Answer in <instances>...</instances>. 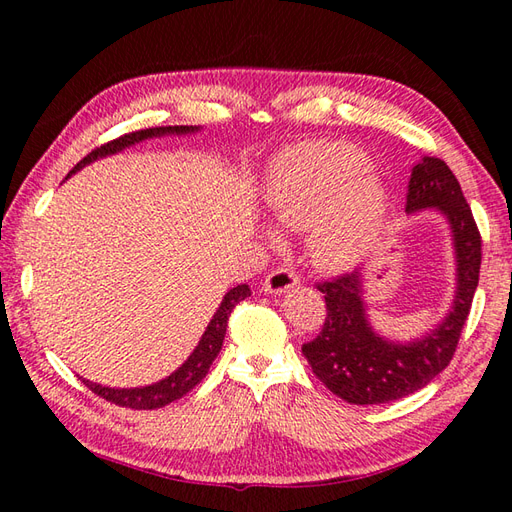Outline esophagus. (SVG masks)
<instances>
[{"label":"esophagus","mask_w":512,"mask_h":512,"mask_svg":"<svg viewBox=\"0 0 512 512\" xmlns=\"http://www.w3.org/2000/svg\"><path fill=\"white\" fill-rule=\"evenodd\" d=\"M297 284H299V275L295 270L288 266H281V268H275L273 273L266 277L264 290L270 292V295H279V292H286L290 288H295Z\"/></svg>","instance_id":"obj_1"}]
</instances>
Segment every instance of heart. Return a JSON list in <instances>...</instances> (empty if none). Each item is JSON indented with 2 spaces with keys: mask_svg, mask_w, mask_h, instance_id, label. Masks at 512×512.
Here are the masks:
<instances>
[{
  "mask_svg": "<svg viewBox=\"0 0 512 512\" xmlns=\"http://www.w3.org/2000/svg\"><path fill=\"white\" fill-rule=\"evenodd\" d=\"M266 204L279 224L312 226L319 262L343 268L372 244L387 211V191L367 171V156L358 147L303 140L270 165Z\"/></svg>",
  "mask_w": 512,
  "mask_h": 512,
  "instance_id": "heart-1",
  "label": "heart"
}]
</instances>
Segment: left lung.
<instances>
[{
    "label": "left lung",
    "mask_w": 512,
    "mask_h": 512,
    "mask_svg": "<svg viewBox=\"0 0 512 512\" xmlns=\"http://www.w3.org/2000/svg\"><path fill=\"white\" fill-rule=\"evenodd\" d=\"M405 209H440L447 215L458 259L453 310L420 341L391 343L374 334L365 319L361 275L319 281L328 314L317 339L303 343L301 352L314 376L350 405H383L429 385L451 363L480 281L482 235L447 162L424 156L411 169Z\"/></svg>",
    "instance_id": "left-lung-1"
}]
</instances>
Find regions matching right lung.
<instances>
[{"mask_svg":"<svg viewBox=\"0 0 512 512\" xmlns=\"http://www.w3.org/2000/svg\"><path fill=\"white\" fill-rule=\"evenodd\" d=\"M198 127H189V125H169V127H149V129H140V132H132L125 136H118L110 143H105L101 147L92 149L88 156H85L81 162H76V167L70 171H79L81 167L88 165V162L107 156V154H116L129 145L140 143V140L151 138V136H162V134H189L195 132ZM246 297H250V288L246 284L231 288L226 292L224 301L220 303V308L213 314V319L209 323V328L202 334V339L195 347L193 354L182 363V367H178L176 372L171 376H167L165 380H160L156 385L149 387H136V389H112V387H103L90 383V380H83L96 396L105 398L107 402H114L118 407H127V409H158L165 407L173 400H180L182 396H187L189 391L202 383V378L209 374V367L213 365L215 356L220 354L222 343H224V334H226V323L228 317H231L233 308L237 306L239 301H244Z\"/></svg>","mask_w":512,"mask_h":512,"instance_id":"add662e5","label":"right lung"}]
</instances>
